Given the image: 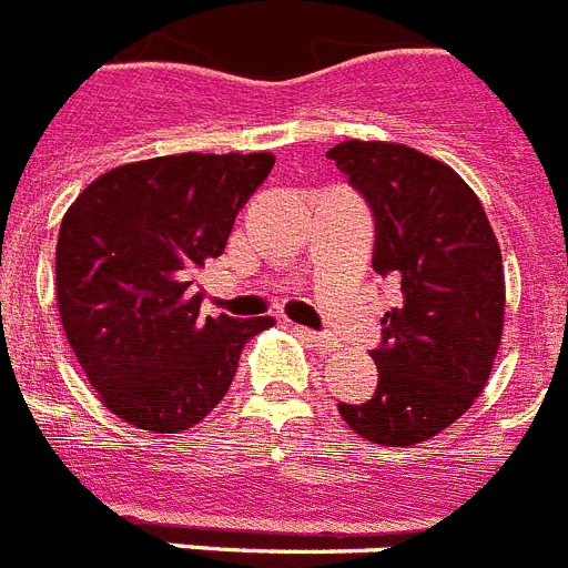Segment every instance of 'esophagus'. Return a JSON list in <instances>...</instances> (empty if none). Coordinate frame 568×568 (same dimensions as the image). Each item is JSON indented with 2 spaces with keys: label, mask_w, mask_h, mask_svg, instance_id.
I'll return each mask as SVG.
<instances>
[{
  "label": "esophagus",
  "mask_w": 568,
  "mask_h": 568,
  "mask_svg": "<svg viewBox=\"0 0 568 568\" xmlns=\"http://www.w3.org/2000/svg\"><path fill=\"white\" fill-rule=\"evenodd\" d=\"M294 332H297L303 341L312 343V346H317V349H326V352L337 349V341L332 335H326V332H314V328H306V326H294Z\"/></svg>",
  "instance_id": "obj_1"
}]
</instances>
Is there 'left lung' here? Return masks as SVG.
I'll return each instance as SVG.
<instances>
[{
  "label": "left lung",
  "instance_id": "8db88e82",
  "mask_svg": "<svg viewBox=\"0 0 568 568\" xmlns=\"http://www.w3.org/2000/svg\"><path fill=\"white\" fill-rule=\"evenodd\" d=\"M326 155L373 207V268L402 285L373 349L375 395L337 409L366 442L418 445L488 384L505 317L499 242L483 202L442 161L387 141H343Z\"/></svg>",
  "mask_w": 568,
  "mask_h": 568
}]
</instances>
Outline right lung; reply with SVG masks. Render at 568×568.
Wrapping results in <instances>:
<instances>
[{
    "label": "right lung",
    "instance_id": "1",
    "mask_svg": "<svg viewBox=\"0 0 568 568\" xmlns=\"http://www.w3.org/2000/svg\"><path fill=\"white\" fill-rule=\"evenodd\" d=\"M271 152H181L114 166L74 199L57 240V308L100 402L152 433L202 422L271 317H202L193 271L222 256Z\"/></svg>",
    "mask_w": 568,
    "mask_h": 568
}]
</instances>
